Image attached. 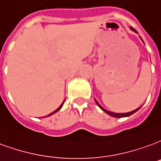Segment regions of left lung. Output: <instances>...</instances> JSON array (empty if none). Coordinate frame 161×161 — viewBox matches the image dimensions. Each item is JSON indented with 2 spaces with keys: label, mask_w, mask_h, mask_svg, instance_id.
Segmentation results:
<instances>
[{
  "label": "left lung",
  "mask_w": 161,
  "mask_h": 161,
  "mask_svg": "<svg viewBox=\"0 0 161 161\" xmlns=\"http://www.w3.org/2000/svg\"><path fill=\"white\" fill-rule=\"evenodd\" d=\"M130 29L132 31H135L136 33H137V32L135 30L133 29L132 27H130ZM140 38H141V37H140ZM141 40H142V38H141ZM142 42H143V41H142ZM95 101H96V104H97V106H98L99 108H101V109H102V111H104V112H105V113H106V114H108V115H110V116H112V117H114V118L129 117V116H130V115H132V114H135L136 112H137V111L139 110L140 108H141V107H140V108H136V109H135V110L131 111V112H129V113H124V114H118V113H114V112H110V111H108V110H107V109H105V108H102V106H101V105L99 104L98 102L96 101V99H95Z\"/></svg>",
  "instance_id": "8db88e82"
}]
</instances>
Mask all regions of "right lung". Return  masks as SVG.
Wrapping results in <instances>:
<instances>
[{
	"label": "right lung",
	"instance_id": "1",
	"mask_svg": "<svg viewBox=\"0 0 161 161\" xmlns=\"http://www.w3.org/2000/svg\"><path fill=\"white\" fill-rule=\"evenodd\" d=\"M64 102H65V101H64V102H63V103H62V104L60 105V106H59V108H57L56 110H55V111H53V113H51V114H48V115H47V117H48V116H50V115H52V114H55V113H57V112H58V111H59V110H60V108H62V107H63V104H64Z\"/></svg>",
	"mask_w": 161,
	"mask_h": 161
}]
</instances>
